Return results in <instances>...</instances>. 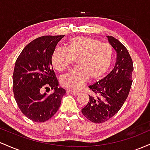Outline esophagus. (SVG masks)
Masks as SVG:
<instances>
[{
	"mask_svg": "<svg viewBox=\"0 0 150 150\" xmlns=\"http://www.w3.org/2000/svg\"><path fill=\"white\" fill-rule=\"evenodd\" d=\"M67 92H68V93H69V94H73V95H74V96L78 95V94H79L78 92H74V91H70V90L67 91Z\"/></svg>",
	"mask_w": 150,
	"mask_h": 150,
	"instance_id": "obj_1",
	"label": "esophagus"
}]
</instances>
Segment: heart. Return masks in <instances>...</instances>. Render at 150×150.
Here are the masks:
<instances>
[{"label":"heart","instance_id":"obj_1","mask_svg":"<svg viewBox=\"0 0 150 150\" xmlns=\"http://www.w3.org/2000/svg\"><path fill=\"white\" fill-rule=\"evenodd\" d=\"M113 51L108 43L86 37L70 38L65 49L55 50L51 63L58 72L68 69L75 60L77 68L61 77V85L71 91H78L89 77L91 80L101 78L108 72L112 62Z\"/></svg>","mask_w":150,"mask_h":150}]
</instances>
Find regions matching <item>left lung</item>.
Wrapping results in <instances>:
<instances>
[{"mask_svg":"<svg viewBox=\"0 0 150 150\" xmlns=\"http://www.w3.org/2000/svg\"><path fill=\"white\" fill-rule=\"evenodd\" d=\"M116 51L114 68L99 82L89 86L93 95L82 109L85 118L94 123H104L116 115L128 97L131 87L133 63L128 50L117 39L107 36Z\"/></svg>","mask_w":150,"mask_h":150,"instance_id":"left-lung-1","label":"left lung"}]
</instances>
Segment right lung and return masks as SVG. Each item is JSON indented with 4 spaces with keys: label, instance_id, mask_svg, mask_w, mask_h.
Instances as JSON below:
<instances>
[{
    "label": "right lung",
    "instance_id": "right-lung-1",
    "mask_svg": "<svg viewBox=\"0 0 150 150\" xmlns=\"http://www.w3.org/2000/svg\"><path fill=\"white\" fill-rule=\"evenodd\" d=\"M64 35L43 36L24 48L15 62L13 87L15 101L22 113L29 119L42 123L55 114L65 94L58 88L53 70L51 56ZM54 89L50 96L42 94L43 89ZM47 92V91H46Z\"/></svg>",
    "mask_w": 150,
    "mask_h": 150
}]
</instances>
